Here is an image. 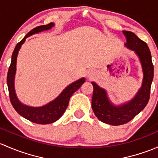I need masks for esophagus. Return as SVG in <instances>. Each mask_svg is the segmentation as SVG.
I'll use <instances>...</instances> for the list:
<instances>
[{"label": "esophagus", "mask_w": 158, "mask_h": 158, "mask_svg": "<svg viewBox=\"0 0 158 158\" xmlns=\"http://www.w3.org/2000/svg\"><path fill=\"white\" fill-rule=\"evenodd\" d=\"M96 72L94 71H89L88 72V74H87V77H89V78L90 79H92V78H94V77H95L96 76Z\"/></svg>", "instance_id": "1"}]
</instances>
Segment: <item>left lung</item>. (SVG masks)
<instances>
[{"instance_id":"left-lung-1","label":"left lung","mask_w":158,"mask_h":158,"mask_svg":"<svg viewBox=\"0 0 158 158\" xmlns=\"http://www.w3.org/2000/svg\"><path fill=\"white\" fill-rule=\"evenodd\" d=\"M127 39L126 47L135 52L139 57L144 73L142 86L133 100L124 105L115 106L110 102L105 90L92 82L94 93L92 109L94 114L101 122L113 126L126 124L142 111L150 98L151 86L154 77V65L150 49L145 42L140 40L132 32L123 31Z\"/></svg>"}]
</instances>
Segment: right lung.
<instances>
[{"label":"right lung","instance_id":"right-lung-1","mask_svg":"<svg viewBox=\"0 0 158 158\" xmlns=\"http://www.w3.org/2000/svg\"><path fill=\"white\" fill-rule=\"evenodd\" d=\"M54 26L53 23L47 24V25L40 26L35 28L32 29L26 36L18 43L16 45L12 54L11 58V63L10 65L7 72V77H6V83H7L8 91H9V97L10 103L19 115H22L27 119L30 120L32 123H37V124H49L57 121L63 113H64L67 109L69 100L72 94L80 88L81 85L84 83L85 79L81 78L75 82L72 83L68 86L61 94L57 97L55 100L52 101L51 103H48L47 105L42 107H30L23 105L19 101L16 96L15 90H14V76L16 73V63H17V57L18 52L20 48L21 45L25 42L26 39L32 34L37 33L39 32H42L43 30H47L51 29Z\"/></svg>","mask_w":158,"mask_h":158}]
</instances>
